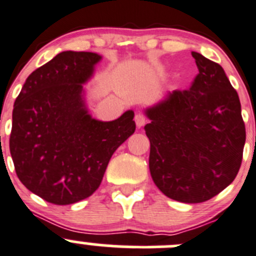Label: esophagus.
Listing matches in <instances>:
<instances>
[{
  "mask_svg": "<svg viewBox=\"0 0 256 256\" xmlns=\"http://www.w3.org/2000/svg\"><path fill=\"white\" fill-rule=\"evenodd\" d=\"M134 120H136V127H138V128L143 127V126L146 124V117H144L142 113H136V117H134Z\"/></svg>",
  "mask_w": 256,
  "mask_h": 256,
  "instance_id": "obj_1",
  "label": "esophagus"
}]
</instances>
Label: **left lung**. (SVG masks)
I'll return each instance as SVG.
<instances>
[{
    "mask_svg": "<svg viewBox=\"0 0 256 256\" xmlns=\"http://www.w3.org/2000/svg\"><path fill=\"white\" fill-rule=\"evenodd\" d=\"M198 76L190 90H173L144 114L150 142L149 170L159 190L196 204L224 190L236 176L245 124L236 90L220 64L192 52Z\"/></svg>",
    "mask_w": 256,
    "mask_h": 256,
    "instance_id": "8db88e82",
    "label": "left lung"
}]
</instances>
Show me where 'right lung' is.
I'll return each mask as SVG.
<instances>
[{
    "label": "right lung",
    "mask_w": 256,
    "mask_h": 256,
    "mask_svg": "<svg viewBox=\"0 0 256 256\" xmlns=\"http://www.w3.org/2000/svg\"><path fill=\"white\" fill-rule=\"evenodd\" d=\"M102 56L64 50L28 76L12 112L10 152L17 176L48 203L92 196L113 153L136 130L134 112L103 122L92 117L84 86Z\"/></svg>",
    "instance_id": "add662e5"
}]
</instances>
